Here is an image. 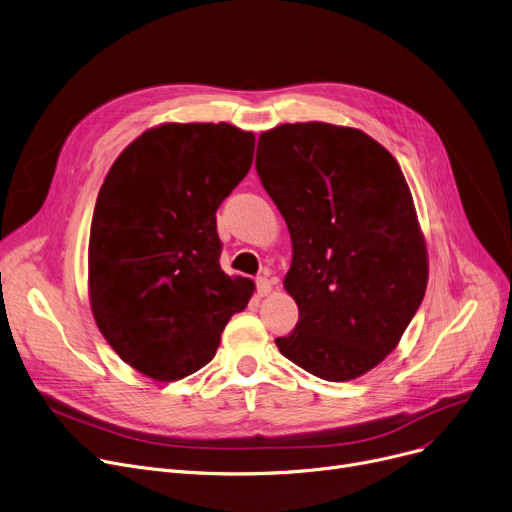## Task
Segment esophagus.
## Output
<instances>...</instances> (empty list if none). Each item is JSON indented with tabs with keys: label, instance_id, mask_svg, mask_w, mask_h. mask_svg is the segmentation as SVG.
Segmentation results:
<instances>
[{
	"label": "esophagus",
	"instance_id": "34e87169",
	"mask_svg": "<svg viewBox=\"0 0 512 512\" xmlns=\"http://www.w3.org/2000/svg\"><path fill=\"white\" fill-rule=\"evenodd\" d=\"M256 291L260 297H266L270 291H273V281H270L268 277H258L256 279Z\"/></svg>",
	"mask_w": 512,
	"mask_h": 512
}]
</instances>
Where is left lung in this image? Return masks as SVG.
Listing matches in <instances>:
<instances>
[{
  "mask_svg": "<svg viewBox=\"0 0 512 512\" xmlns=\"http://www.w3.org/2000/svg\"><path fill=\"white\" fill-rule=\"evenodd\" d=\"M256 169L291 235L283 279L299 320L279 351L347 382L399 345L428 287V248L407 179L366 132L283 124L258 138Z\"/></svg>",
  "mask_w": 512,
  "mask_h": 512,
  "instance_id": "1",
  "label": "left lung"
}]
</instances>
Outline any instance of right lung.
Wrapping results in <instances>:
<instances>
[{
  "label": "right lung",
  "mask_w": 512,
  "mask_h": 512,
  "mask_svg": "<svg viewBox=\"0 0 512 512\" xmlns=\"http://www.w3.org/2000/svg\"><path fill=\"white\" fill-rule=\"evenodd\" d=\"M254 132L159 124L130 142L99 190L88 299L111 349L140 374L182 380L215 357L254 281L221 270L217 208L248 175Z\"/></svg>",
  "instance_id": "1"
}]
</instances>
